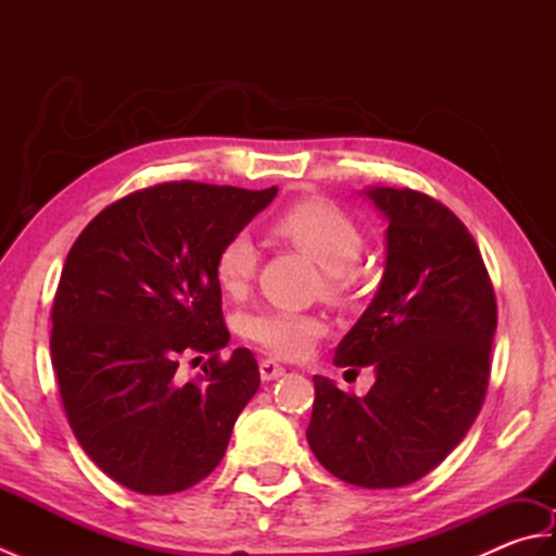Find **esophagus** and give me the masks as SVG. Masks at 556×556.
I'll return each mask as SVG.
<instances>
[{
    "instance_id": "esophagus-1",
    "label": "esophagus",
    "mask_w": 556,
    "mask_h": 556,
    "mask_svg": "<svg viewBox=\"0 0 556 556\" xmlns=\"http://www.w3.org/2000/svg\"><path fill=\"white\" fill-rule=\"evenodd\" d=\"M281 375H285V368H281L277 361H271V358L260 361V377H263V382L277 380V377H281Z\"/></svg>"
}]
</instances>
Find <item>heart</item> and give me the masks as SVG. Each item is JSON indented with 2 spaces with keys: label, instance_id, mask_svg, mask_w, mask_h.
Masks as SVG:
<instances>
[{
  "label": "heart",
  "instance_id": "heart-1",
  "mask_svg": "<svg viewBox=\"0 0 556 556\" xmlns=\"http://www.w3.org/2000/svg\"><path fill=\"white\" fill-rule=\"evenodd\" d=\"M271 229L325 269V291L329 296H351L356 291L361 281L356 263L365 248V233L346 210L325 198H303L281 210ZM257 260V245L251 233H231L215 255L217 285L231 296H241L253 285ZM325 329L320 315L287 308L257 311L243 323L248 339L271 356L289 361L308 356Z\"/></svg>",
  "mask_w": 556,
  "mask_h": 556
}]
</instances>
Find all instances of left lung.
Wrapping results in <instances>:
<instances>
[{"mask_svg":"<svg viewBox=\"0 0 556 556\" xmlns=\"http://www.w3.org/2000/svg\"><path fill=\"white\" fill-rule=\"evenodd\" d=\"M387 263L334 363L375 368L363 399L315 375L308 444L349 485L389 490L428 476L464 440L490 382L497 301L480 248L452 210L413 188H370Z\"/></svg>","mask_w":556,"mask_h":556,"instance_id":"1","label":"left lung"}]
</instances>
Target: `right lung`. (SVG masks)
<instances>
[{"mask_svg":"<svg viewBox=\"0 0 556 556\" xmlns=\"http://www.w3.org/2000/svg\"><path fill=\"white\" fill-rule=\"evenodd\" d=\"M277 186L164 181L104 207L71 245L52 303V365L78 444L140 494L193 488L219 466L260 387L257 361L229 344L215 255ZM207 355L184 383L181 357Z\"/></svg>","mask_w":556,"mask_h":556,"instance_id":"add662e5","label":"right lung"}]
</instances>
